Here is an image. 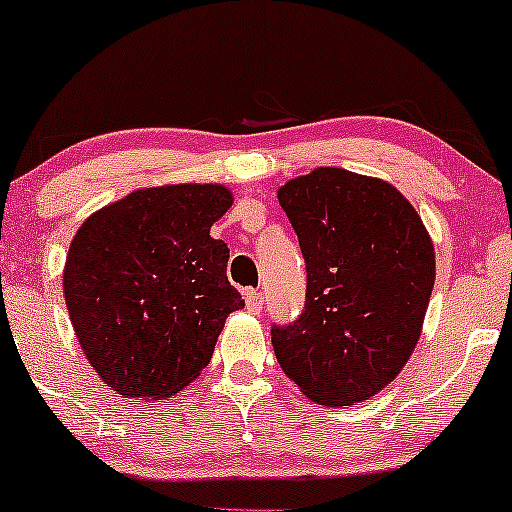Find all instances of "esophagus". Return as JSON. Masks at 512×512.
Returning <instances> with one entry per match:
<instances>
[{"instance_id":"esophagus-1","label":"esophagus","mask_w":512,"mask_h":512,"mask_svg":"<svg viewBox=\"0 0 512 512\" xmlns=\"http://www.w3.org/2000/svg\"><path fill=\"white\" fill-rule=\"evenodd\" d=\"M245 305H248L250 313H260L264 305V296L260 291H245Z\"/></svg>"}]
</instances>
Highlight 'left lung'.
<instances>
[{"instance_id":"1","label":"left lung","mask_w":512,"mask_h":512,"mask_svg":"<svg viewBox=\"0 0 512 512\" xmlns=\"http://www.w3.org/2000/svg\"><path fill=\"white\" fill-rule=\"evenodd\" d=\"M276 199L308 269L303 315L272 330L276 361L317 404L378 395L414 354L436 281L419 211L387 180L330 166L284 182Z\"/></svg>"}]
</instances>
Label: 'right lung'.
I'll use <instances>...</instances> for the list:
<instances>
[{
	"label": "right lung",
	"mask_w": 512,
	"mask_h": 512,
	"mask_svg": "<svg viewBox=\"0 0 512 512\" xmlns=\"http://www.w3.org/2000/svg\"><path fill=\"white\" fill-rule=\"evenodd\" d=\"M219 182L134 190L93 211L69 245L64 301L81 349L122 397L168 399L207 368L233 310L228 248L211 226L231 209Z\"/></svg>",
	"instance_id": "right-lung-1"
}]
</instances>
